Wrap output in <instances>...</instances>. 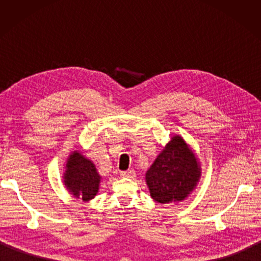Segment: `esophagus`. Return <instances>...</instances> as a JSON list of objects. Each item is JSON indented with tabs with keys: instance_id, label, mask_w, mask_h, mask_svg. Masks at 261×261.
I'll list each match as a JSON object with an SVG mask.
<instances>
[{
	"instance_id": "1",
	"label": "esophagus",
	"mask_w": 261,
	"mask_h": 261,
	"mask_svg": "<svg viewBox=\"0 0 261 261\" xmlns=\"http://www.w3.org/2000/svg\"><path fill=\"white\" fill-rule=\"evenodd\" d=\"M120 175H121V177H126V178H132V177H135L136 173H135L134 169H130V170L121 171Z\"/></svg>"
}]
</instances>
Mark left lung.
I'll return each mask as SVG.
<instances>
[{
    "label": "left lung",
    "instance_id": "8db88e82",
    "mask_svg": "<svg viewBox=\"0 0 261 261\" xmlns=\"http://www.w3.org/2000/svg\"><path fill=\"white\" fill-rule=\"evenodd\" d=\"M202 175L201 163L179 135L170 138L146 173L149 193L160 204L185 201Z\"/></svg>",
    "mask_w": 261,
    "mask_h": 261
}]
</instances>
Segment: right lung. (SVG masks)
<instances>
[{
	"instance_id": "obj_1",
	"label": "right lung",
	"mask_w": 261,
	"mask_h": 261,
	"mask_svg": "<svg viewBox=\"0 0 261 261\" xmlns=\"http://www.w3.org/2000/svg\"><path fill=\"white\" fill-rule=\"evenodd\" d=\"M102 176L92 160L80 150H74L66 159L63 173L64 185L75 198L88 202L96 196Z\"/></svg>"
}]
</instances>
